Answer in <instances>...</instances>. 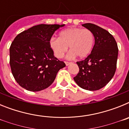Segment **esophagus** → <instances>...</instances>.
I'll list each match as a JSON object with an SVG mask.
<instances>
[{"label": "esophagus", "instance_id": "1", "mask_svg": "<svg viewBox=\"0 0 129 129\" xmlns=\"http://www.w3.org/2000/svg\"><path fill=\"white\" fill-rule=\"evenodd\" d=\"M65 64H66V65L68 66V65H69V64H70V62H68V61H65Z\"/></svg>", "mask_w": 129, "mask_h": 129}]
</instances>
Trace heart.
Here are the masks:
<instances>
[{"label":"heart","instance_id":"obj_1","mask_svg":"<svg viewBox=\"0 0 129 129\" xmlns=\"http://www.w3.org/2000/svg\"><path fill=\"white\" fill-rule=\"evenodd\" d=\"M94 44V35L88 29L79 28H70L61 31L59 38L52 37L50 45L55 56L62 58L69 46L70 52L68 58H80L87 56L92 51Z\"/></svg>","mask_w":129,"mask_h":129}]
</instances>
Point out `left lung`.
Listing matches in <instances>:
<instances>
[{"instance_id":"left-lung-1","label":"left lung","mask_w":129,"mask_h":129,"mask_svg":"<svg viewBox=\"0 0 129 129\" xmlns=\"http://www.w3.org/2000/svg\"><path fill=\"white\" fill-rule=\"evenodd\" d=\"M82 26L92 31L95 44L87 57L77 62L79 70L74 79L83 89L98 90L104 87L114 75L118 44L113 36L106 29L91 23Z\"/></svg>"}]
</instances>
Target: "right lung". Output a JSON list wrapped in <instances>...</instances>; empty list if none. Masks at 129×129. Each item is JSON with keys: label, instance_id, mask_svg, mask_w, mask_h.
Wrapping results in <instances>:
<instances>
[{"label": "right lung", "instance_id": "add662e5", "mask_svg": "<svg viewBox=\"0 0 129 129\" xmlns=\"http://www.w3.org/2000/svg\"><path fill=\"white\" fill-rule=\"evenodd\" d=\"M64 25L39 24L16 36L10 48V64L17 83L27 90L37 92L50 86L66 66L53 55L52 35Z\"/></svg>", "mask_w": 129, "mask_h": 129}]
</instances>
